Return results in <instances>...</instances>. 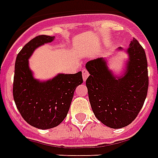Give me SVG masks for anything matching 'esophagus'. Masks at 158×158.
Instances as JSON below:
<instances>
[{"label": "esophagus", "mask_w": 158, "mask_h": 158, "mask_svg": "<svg viewBox=\"0 0 158 158\" xmlns=\"http://www.w3.org/2000/svg\"><path fill=\"white\" fill-rule=\"evenodd\" d=\"M81 72H82V78H83V81H86L87 79V77H89V72H87L86 69H83Z\"/></svg>", "instance_id": "1"}]
</instances>
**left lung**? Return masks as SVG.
I'll use <instances>...</instances> for the list:
<instances>
[{
    "instance_id": "obj_1",
    "label": "left lung",
    "mask_w": 158,
    "mask_h": 158,
    "mask_svg": "<svg viewBox=\"0 0 158 158\" xmlns=\"http://www.w3.org/2000/svg\"><path fill=\"white\" fill-rule=\"evenodd\" d=\"M126 52L128 59L125 72L121 77H115L105 58L94 59L86 64L90 74L86 85L95 117L104 125L114 129L127 127L133 122L148 94L145 51L133 38Z\"/></svg>"
}]
</instances>
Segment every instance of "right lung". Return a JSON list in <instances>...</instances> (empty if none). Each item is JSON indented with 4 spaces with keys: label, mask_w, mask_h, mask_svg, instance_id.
I'll list each match as a JSON object with an SVG mask.
<instances>
[{
    "label": "right lung",
    "mask_w": 158,
    "mask_h": 158,
    "mask_svg": "<svg viewBox=\"0 0 158 158\" xmlns=\"http://www.w3.org/2000/svg\"><path fill=\"white\" fill-rule=\"evenodd\" d=\"M55 36L41 35L25 45L16 56L13 81V97L21 117L38 129L57 127L69 111L76 88L83 82L81 72L60 73L41 81L33 77L29 58L37 47L52 42Z\"/></svg>",
    "instance_id": "add662e5"
}]
</instances>
